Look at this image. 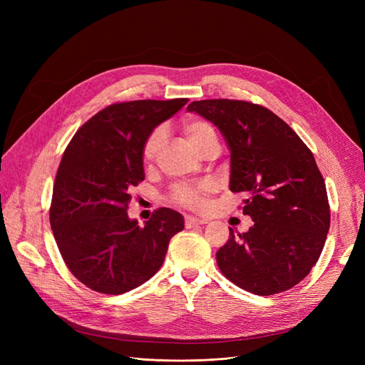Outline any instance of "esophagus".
Listing matches in <instances>:
<instances>
[{"label":"esophagus","instance_id":"1","mask_svg":"<svg viewBox=\"0 0 365 365\" xmlns=\"http://www.w3.org/2000/svg\"><path fill=\"white\" fill-rule=\"evenodd\" d=\"M207 224V220L200 219V217H195V216H185V227L187 228H193V227H200Z\"/></svg>","mask_w":365,"mask_h":365}]
</instances>
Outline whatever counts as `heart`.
I'll return each mask as SVG.
<instances>
[{
  "label": "heart",
  "mask_w": 365,
  "mask_h": 365,
  "mask_svg": "<svg viewBox=\"0 0 365 365\" xmlns=\"http://www.w3.org/2000/svg\"><path fill=\"white\" fill-rule=\"evenodd\" d=\"M181 129L190 145L197 149L201 145L210 138L216 137L215 129L208 121L196 117H185L181 121ZM164 143V129L155 128L150 134L146 137L145 145H143V157L146 161H152L157 157L158 150L161 149ZM210 193V185L207 182H197V184H182L176 185L172 193V200L185 208L190 210H204L207 205V195Z\"/></svg>",
  "instance_id": "heart-1"
}]
</instances>
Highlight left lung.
Segmentation results:
<instances>
[{"label": "left lung", "instance_id": "obj_1", "mask_svg": "<svg viewBox=\"0 0 365 365\" xmlns=\"http://www.w3.org/2000/svg\"><path fill=\"white\" fill-rule=\"evenodd\" d=\"M187 111L213 123L230 150V190L244 192L254 225L216 252L239 288L272 295L300 283L323 251L330 227L326 184L312 152L260 105L228 98L192 102Z\"/></svg>", "mask_w": 365, "mask_h": 365}]
</instances>
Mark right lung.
Returning a JSON list of instances; mask_svg holds the SVG:
<instances>
[{"mask_svg":"<svg viewBox=\"0 0 365 365\" xmlns=\"http://www.w3.org/2000/svg\"><path fill=\"white\" fill-rule=\"evenodd\" d=\"M189 102L134 101L102 109L76 132L53 187L50 224L77 280L102 294L138 288L164 262L184 217L160 208L145 225L128 216L130 189L145 180L143 145Z\"/></svg>","mask_w":365,"mask_h":365,"instance_id":"add662e5","label":"right lung"}]
</instances>
